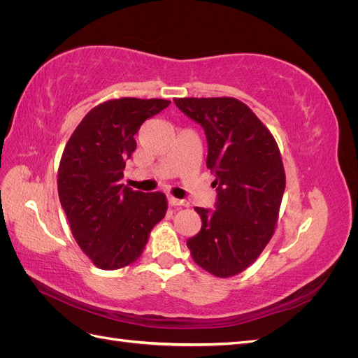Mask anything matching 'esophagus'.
<instances>
[{
    "label": "esophagus",
    "mask_w": 358,
    "mask_h": 358,
    "mask_svg": "<svg viewBox=\"0 0 358 358\" xmlns=\"http://www.w3.org/2000/svg\"><path fill=\"white\" fill-rule=\"evenodd\" d=\"M169 203L171 206H183V208H188L189 206L188 200H180V199H175V197H169Z\"/></svg>",
    "instance_id": "obj_1"
}]
</instances>
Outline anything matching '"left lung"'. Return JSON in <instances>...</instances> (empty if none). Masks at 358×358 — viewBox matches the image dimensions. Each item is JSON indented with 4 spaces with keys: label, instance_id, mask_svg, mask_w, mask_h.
I'll return each mask as SVG.
<instances>
[{
    "label": "left lung",
    "instance_id": "8db88e82",
    "mask_svg": "<svg viewBox=\"0 0 358 358\" xmlns=\"http://www.w3.org/2000/svg\"><path fill=\"white\" fill-rule=\"evenodd\" d=\"M176 106L201 125L208 140L206 166L215 175V209L196 208L200 231L187 246L200 267L229 278L251 266L272 239L285 171L273 136L242 101L176 99Z\"/></svg>",
    "mask_w": 358,
    "mask_h": 358
}]
</instances>
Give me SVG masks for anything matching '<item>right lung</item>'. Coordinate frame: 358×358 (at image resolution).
Listing matches in <instances>:
<instances>
[{
    "label": "right lung",
    "mask_w": 358,
    "mask_h": 358,
    "mask_svg": "<svg viewBox=\"0 0 358 358\" xmlns=\"http://www.w3.org/2000/svg\"><path fill=\"white\" fill-rule=\"evenodd\" d=\"M169 100H110L86 115L64 149L58 194L82 251L103 270L131 264L142 255L154 225L166 216L162 192L133 191L121 183L134 136Z\"/></svg>",
    "instance_id": "add662e5"
}]
</instances>
